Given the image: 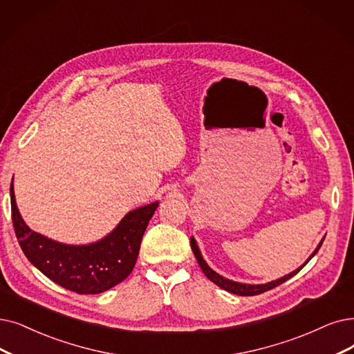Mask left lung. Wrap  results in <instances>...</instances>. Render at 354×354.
I'll list each match as a JSON object with an SVG mask.
<instances>
[{
    "instance_id": "1",
    "label": "left lung",
    "mask_w": 354,
    "mask_h": 354,
    "mask_svg": "<svg viewBox=\"0 0 354 354\" xmlns=\"http://www.w3.org/2000/svg\"><path fill=\"white\" fill-rule=\"evenodd\" d=\"M322 241H324V238L321 239V243L318 244V247L315 248V251H314L313 254H310V257L306 260V263L315 256L317 251H318V250L321 248V245H322ZM190 245H192L194 257H196L197 263H199V266H201V268L203 270V273L206 274V277H207L210 281H214V283L218 285L219 288H222L223 290L235 293V295H239V296H254V295H260V293H263V292H266V290H270V289H273V288H276V286H279V285H281V283H285L286 280H289L290 277H293V276H295L296 273H298V272L301 270V268L306 264V263H305V264L301 266L299 268H296L295 272H292V273H289V274H286V276H283V277H280V279H277V280L268 281V283H264V285L238 283V281H234V280H230V279H225L223 276H221V274H218L216 272L212 270V268L207 266V263L203 260L202 254H201V250H199V247H197V244H196L193 236L190 238Z\"/></svg>"
}]
</instances>
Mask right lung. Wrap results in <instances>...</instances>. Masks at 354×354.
Returning <instances> with one entry per match:
<instances>
[{
	"label": "right lung",
	"instance_id": "1",
	"mask_svg": "<svg viewBox=\"0 0 354 354\" xmlns=\"http://www.w3.org/2000/svg\"><path fill=\"white\" fill-rule=\"evenodd\" d=\"M11 218L19 244L29 261L59 286L80 295H97L119 285L133 270L140 241L158 202L126 215L103 239L87 245L53 241L23 221L11 181Z\"/></svg>",
	"mask_w": 354,
	"mask_h": 354
}]
</instances>
